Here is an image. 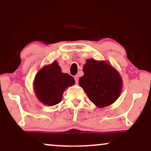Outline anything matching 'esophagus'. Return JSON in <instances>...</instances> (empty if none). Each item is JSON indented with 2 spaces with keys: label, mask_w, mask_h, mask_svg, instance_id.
<instances>
[{
  "label": "esophagus",
  "mask_w": 151,
  "mask_h": 151,
  "mask_svg": "<svg viewBox=\"0 0 151 151\" xmlns=\"http://www.w3.org/2000/svg\"><path fill=\"white\" fill-rule=\"evenodd\" d=\"M74 78V80H75L76 84H78V81H79V77H78V75H75Z\"/></svg>",
  "instance_id": "obj_1"
}]
</instances>
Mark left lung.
<instances>
[{
    "instance_id": "1",
    "label": "left lung",
    "mask_w": 151,
    "mask_h": 151,
    "mask_svg": "<svg viewBox=\"0 0 151 151\" xmlns=\"http://www.w3.org/2000/svg\"><path fill=\"white\" fill-rule=\"evenodd\" d=\"M84 76L79 79L92 103L99 108L113 104L122 89V79L115 69L105 61L88 59L83 67Z\"/></svg>"
}]
</instances>
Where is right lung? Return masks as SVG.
Masks as SVG:
<instances>
[{"mask_svg": "<svg viewBox=\"0 0 151 151\" xmlns=\"http://www.w3.org/2000/svg\"><path fill=\"white\" fill-rule=\"evenodd\" d=\"M75 83L68 74L62 73L56 61L42 67L36 74L34 90L36 96L44 104L56 105L61 101L65 90Z\"/></svg>", "mask_w": 151, "mask_h": 151, "instance_id": "1", "label": "right lung"}]
</instances>
